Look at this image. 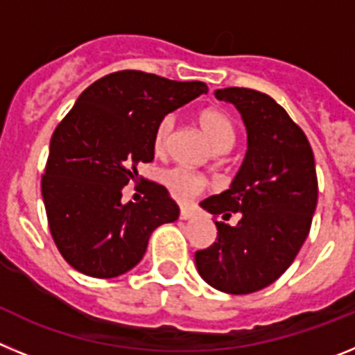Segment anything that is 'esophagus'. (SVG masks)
<instances>
[{
  "instance_id": "obj_1",
  "label": "esophagus",
  "mask_w": 355,
  "mask_h": 355,
  "mask_svg": "<svg viewBox=\"0 0 355 355\" xmlns=\"http://www.w3.org/2000/svg\"><path fill=\"white\" fill-rule=\"evenodd\" d=\"M192 216H193V209L192 208L181 206V209H180V218H181V220H188V218H192Z\"/></svg>"
}]
</instances>
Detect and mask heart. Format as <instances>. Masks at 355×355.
Segmentation results:
<instances>
[{"instance_id":"b5f03b06","label":"heart","mask_w":355,"mask_h":355,"mask_svg":"<svg viewBox=\"0 0 355 355\" xmlns=\"http://www.w3.org/2000/svg\"><path fill=\"white\" fill-rule=\"evenodd\" d=\"M175 117L172 114L165 115L162 121L156 124L155 135H153V150L156 155L162 156L167 153L168 144H171L172 131H174ZM199 126L205 131V135L209 139V142L215 146L216 150H229L236 142V126L233 119L225 114L224 110L208 108L202 110L199 114ZM163 184L167 187L171 197H174L180 202H188L196 199L202 190L208 188V178L192 168L175 167L167 168L162 174Z\"/></svg>"}]
</instances>
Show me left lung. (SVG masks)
<instances>
[{
  "label": "left lung",
  "mask_w": 355,
  "mask_h": 355,
  "mask_svg": "<svg viewBox=\"0 0 355 355\" xmlns=\"http://www.w3.org/2000/svg\"><path fill=\"white\" fill-rule=\"evenodd\" d=\"M233 103L247 126L249 149L229 190L200 202L215 218L216 241L196 252L200 277L233 295L263 290L286 272L311 229L318 200L315 156L309 140L286 110L252 89L215 90Z\"/></svg>",
  "instance_id": "8db88e82"
}]
</instances>
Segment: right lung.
<instances>
[{
    "instance_id": "right-lung-1",
    "label": "right lung",
    "mask_w": 355,
    "mask_h": 355,
    "mask_svg": "<svg viewBox=\"0 0 355 355\" xmlns=\"http://www.w3.org/2000/svg\"><path fill=\"white\" fill-rule=\"evenodd\" d=\"M205 92L202 81L130 69L81 92L53 133L42 174L49 231L72 268L97 279L126 274L144 258L150 233L180 216L155 181L139 202L122 205V188L139 180V163L155 158L156 124Z\"/></svg>"
}]
</instances>
